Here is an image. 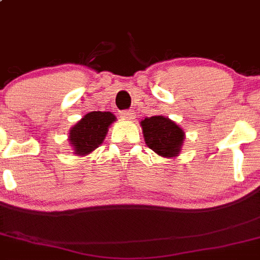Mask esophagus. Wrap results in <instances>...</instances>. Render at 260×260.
Returning <instances> with one entry per match:
<instances>
[{"label": "esophagus", "instance_id": "obj_1", "mask_svg": "<svg viewBox=\"0 0 260 260\" xmlns=\"http://www.w3.org/2000/svg\"><path fill=\"white\" fill-rule=\"evenodd\" d=\"M121 117L125 121H133L135 119V111H123L121 113Z\"/></svg>", "mask_w": 260, "mask_h": 260}]
</instances>
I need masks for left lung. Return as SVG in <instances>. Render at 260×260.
<instances>
[{
  "instance_id": "8db88e82",
  "label": "left lung",
  "mask_w": 260,
  "mask_h": 260,
  "mask_svg": "<svg viewBox=\"0 0 260 260\" xmlns=\"http://www.w3.org/2000/svg\"><path fill=\"white\" fill-rule=\"evenodd\" d=\"M142 132L147 147L165 158L179 155L185 133L176 122L165 116H152L141 121Z\"/></svg>"
}]
</instances>
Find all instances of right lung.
Returning <instances> with one entry per match:
<instances>
[{"label":"right lung","mask_w":260,"mask_h":260,"mask_svg":"<svg viewBox=\"0 0 260 260\" xmlns=\"http://www.w3.org/2000/svg\"><path fill=\"white\" fill-rule=\"evenodd\" d=\"M116 119L112 112L94 111L84 114L68 132L73 154L83 157L98 148L105 141L108 128Z\"/></svg>","instance_id":"obj_1"}]
</instances>
